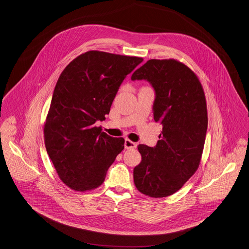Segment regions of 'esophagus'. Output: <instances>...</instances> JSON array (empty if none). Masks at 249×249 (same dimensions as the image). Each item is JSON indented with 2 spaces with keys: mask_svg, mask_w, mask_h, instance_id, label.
<instances>
[{
  "mask_svg": "<svg viewBox=\"0 0 249 249\" xmlns=\"http://www.w3.org/2000/svg\"><path fill=\"white\" fill-rule=\"evenodd\" d=\"M124 146H125V149L132 150V149H135L136 148V143H134V142L129 140V139H126Z\"/></svg>",
  "mask_w": 249,
  "mask_h": 249,
  "instance_id": "34e87169",
  "label": "esophagus"
}]
</instances>
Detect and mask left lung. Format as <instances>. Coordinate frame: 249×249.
Instances as JSON below:
<instances>
[{
    "label": "left lung",
    "instance_id": "1",
    "mask_svg": "<svg viewBox=\"0 0 249 249\" xmlns=\"http://www.w3.org/2000/svg\"><path fill=\"white\" fill-rule=\"evenodd\" d=\"M132 80L152 85L153 119L163 127L154 147L138 145L142 160L134 168V185L145 195L167 197L199 167L208 130L205 94L196 75L174 59H150Z\"/></svg>",
    "mask_w": 249,
    "mask_h": 249
}]
</instances>
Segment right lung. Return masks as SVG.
<instances>
[{
  "label": "right lung",
  "mask_w": 249,
  "mask_h": 249,
  "mask_svg": "<svg viewBox=\"0 0 249 249\" xmlns=\"http://www.w3.org/2000/svg\"><path fill=\"white\" fill-rule=\"evenodd\" d=\"M142 61V57L89 51L71 61L58 77L44 141L60 180L72 190L99 187L124 149L122 137L101 132L95 123L109 115L121 83Z\"/></svg>",
  "instance_id": "1"
}]
</instances>
